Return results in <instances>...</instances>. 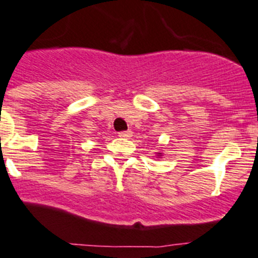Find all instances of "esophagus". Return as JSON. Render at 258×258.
<instances>
[{"label": "esophagus", "instance_id": "1", "mask_svg": "<svg viewBox=\"0 0 258 258\" xmlns=\"http://www.w3.org/2000/svg\"><path fill=\"white\" fill-rule=\"evenodd\" d=\"M118 136L122 139H128L132 136V132L131 131H120L119 134H118Z\"/></svg>", "mask_w": 258, "mask_h": 258}]
</instances>
